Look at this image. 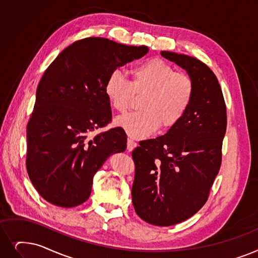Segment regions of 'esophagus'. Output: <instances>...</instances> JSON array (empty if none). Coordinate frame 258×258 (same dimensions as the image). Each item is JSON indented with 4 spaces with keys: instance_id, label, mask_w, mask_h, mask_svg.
Wrapping results in <instances>:
<instances>
[{
    "instance_id": "obj_1",
    "label": "esophagus",
    "mask_w": 258,
    "mask_h": 258,
    "mask_svg": "<svg viewBox=\"0 0 258 258\" xmlns=\"http://www.w3.org/2000/svg\"><path fill=\"white\" fill-rule=\"evenodd\" d=\"M136 147H137V143L135 141H133L132 139H127V151L128 152H132Z\"/></svg>"
}]
</instances>
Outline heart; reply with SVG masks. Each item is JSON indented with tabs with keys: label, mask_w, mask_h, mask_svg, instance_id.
Here are the masks:
<instances>
[{
	"label": "heart",
	"mask_w": 258,
	"mask_h": 258,
	"mask_svg": "<svg viewBox=\"0 0 258 258\" xmlns=\"http://www.w3.org/2000/svg\"><path fill=\"white\" fill-rule=\"evenodd\" d=\"M104 93L119 113L128 109L134 94H144L140 111L116 120L130 137L144 139L160 126L164 130L175 126L183 118L193 100L194 83L186 74L175 73L169 63L154 58L133 67L131 81L119 71L110 73Z\"/></svg>",
	"instance_id": "1"
}]
</instances>
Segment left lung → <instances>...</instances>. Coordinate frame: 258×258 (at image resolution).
Listing matches in <instances>:
<instances>
[{
    "label": "left lung",
    "instance_id": "left-lung-1",
    "mask_svg": "<svg viewBox=\"0 0 258 258\" xmlns=\"http://www.w3.org/2000/svg\"><path fill=\"white\" fill-rule=\"evenodd\" d=\"M191 77L194 96L187 111L163 136L133 151L134 208L154 226L182 222L204 207L221 164L227 109L216 76L196 58L161 51Z\"/></svg>",
    "mask_w": 258,
    "mask_h": 258
}]
</instances>
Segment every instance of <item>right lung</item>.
<instances>
[{
	"label": "right lung",
	"instance_id": "right-lung-1",
	"mask_svg": "<svg viewBox=\"0 0 258 258\" xmlns=\"http://www.w3.org/2000/svg\"><path fill=\"white\" fill-rule=\"evenodd\" d=\"M149 52L104 38H86L66 47L44 73L27 124L26 167L48 203L73 208L91 195L95 174L110 155L126 149L121 127L88 134L111 120L104 84L110 73Z\"/></svg>",
	"mask_w": 258,
	"mask_h": 258
}]
</instances>
